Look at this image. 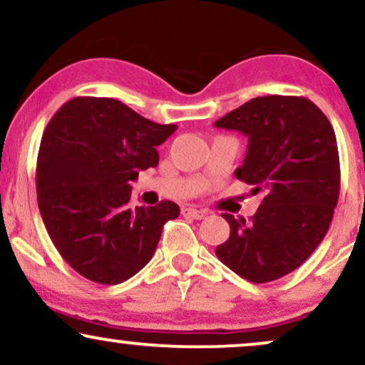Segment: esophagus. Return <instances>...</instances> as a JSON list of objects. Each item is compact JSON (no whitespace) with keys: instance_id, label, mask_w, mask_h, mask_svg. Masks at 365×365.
<instances>
[{"instance_id":"esophagus-1","label":"esophagus","mask_w":365,"mask_h":365,"mask_svg":"<svg viewBox=\"0 0 365 365\" xmlns=\"http://www.w3.org/2000/svg\"><path fill=\"white\" fill-rule=\"evenodd\" d=\"M182 214L183 215H187V217H192V219H204L205 217V212H202V210H198V209H193V207H185V209L182 210Z\"/></svg>"}]
</instances>
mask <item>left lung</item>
Listing matches in <instances>:
<instances>
[{
	"instance_id": "8db88e82",
	"label": "left lung",
	"mask_w": 365,
	"mask_h": 365,
	"mask_svg": "<svg viewBox=\"0 0 365 365\" xmlns=\"http://www.w3.org/2000/svg\"><path fill=\"white\" fill-rule=\"evenodd\" d=\"M247 136L234 175L261 193L251 220L222 214L230 225L215 255L252 283L283 278L324 241L339 202L340 161L334 128L307 98L264 96L215 121Z\"/></svg>"
}]
</instances>
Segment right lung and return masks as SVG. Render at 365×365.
I'll return each mask as SVG.
<instances>
[{
    "label": "right lung",
    "mask_w": 365,
    "mask_h": 365,
    "mask_svg": "<svg viewBox=\"0 0 365 365\" xmlns=\"http://www.w3.org/2000/svg\"><path fill=\"white\" fill-rule=\"evenodd\" d=\"M175 129L109 98H73L50 119L36 160L38 209L60 256L84 278L118 284L135 276L178 217L170 200L129 205V182L158 165L156 146Z\"/></svg>",
    "instance_id": "obj_1"
}]
</instances>
